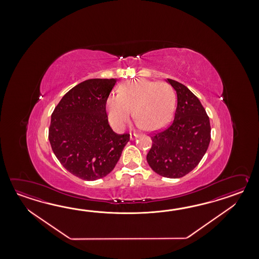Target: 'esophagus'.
Masks as SVG:
<instances>
[{"label":"esophagus","mask_w":259,"mask_h":259,"mask_svg":"<svg viewBox=\"0 0 259 259\" xmlns=\"http://www.w3.org/2000/svg\"><path fill=\"white\" fill-rule=\"evenodd\" d=\"M138 137H139V134H137V133H131V134H130V138H131V140L137 139Z\"/></svg>","instance_id":"esophagus-1"}]
</instances>
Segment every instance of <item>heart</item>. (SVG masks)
<instances>
[{
  "instance_id": "obj_1",
  "label": "heart",
  "mask_w": 259,
  "mask_h": 259,
  "mask_svg": "<svg viewBox=\"0 0 259 259\" xmlns=\"http://www.w3.org/2000/svg\"><path fill=\"white\" fill-rule=\"evenodd\" d=\"M176 105L174 90L166 82L138 78L123 83L118 95L106 100L109 121L120 130L128 121L133 109L139 124L149 131L159 130L170 121Z\"/></svg>"
}]
</instances>
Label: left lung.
<instances>
[{
    "label": "left lung",
    "instance_id": "left-lung-1",
    "mask_svg": "<svg viewBox=\"0 0 259 259\" xmlns=\"http://www.w3.org/2000/svg\"><path fill=\"white\" fill-rule=\"evenodd\" d=\"M167 81L177 93L174 120L168 127L152 134V147L146 159L160 176L177 179L198 165L211 140L209 117L198 98L182 83Z\"/></svg>",
    "mask_w": 259,
    "mask_h": 259
}]
</instances>
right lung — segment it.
I'll return each instance as SVG.
<instances>
[{
  "label": "right lung",
  "instance_id": "add662e5",
  "mask_svg": "<svg viewBox=\"0 0 259 259\" xmlns=\"http://www.w3.org/2000/svg\"><path fill=\"white\" fill-rule=\"evenodd\" d=\"M115 78H93L68 91L55 106L50 143L62 165L84 181L104 178L116 166L130 134H116L107 119L106 100Z\"/></svg>",
  "mask_w": 259,
  "mask_h": 259
}]
</instances>
